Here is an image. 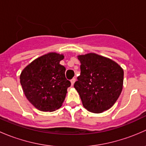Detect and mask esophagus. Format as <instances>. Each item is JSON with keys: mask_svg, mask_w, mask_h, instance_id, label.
Returning <instances> with one entry per match:
<instances>
[{"mask_svg": "<svg viewBox=\"0 0 146 146\" xmlns=\"http://www.w3.org/2000/svg\"><path fill=\"white\" fill-rule=\"evenodd\" d=\"M75 82H76V78H73L71 80H70V82H71V85H72V86H73V85H74Z\"/></svg>", "mask_w": 146, "mask_h": 146, "instance_id": "1", "label": "esophagus"}]
</instances>
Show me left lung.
Here are the masks:
<instances>
[{
    "mask_svg": "<svg viewBox=\"0 0 146 146\" xmlns=\"http://www.w3.org/2000/svg\"><path fill=\"white\" fill-rule=\"evenodd\" d=\"M80 75L74 88L88 111L101 113L111 108L123 88V70L115 61L94 53L79 55Z\"/></svg>",
    "mask_w": 146,
    "mask_h": 146,
    "instance_id": "1",
    "label": "left lung"
}]
</instances>
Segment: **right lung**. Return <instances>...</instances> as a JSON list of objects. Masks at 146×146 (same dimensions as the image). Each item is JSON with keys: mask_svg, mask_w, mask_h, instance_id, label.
<instances>
[{"mask_svg": "<svg viewBox=\"0 0 146 146\" xmlns=\"http://www.w3.org/2000/svg\"><path fill=\"white\" fill-rule=\"evenodd\" d=\"M63 54L48 53L34 60L20 74V84L29 102L37 110L53 111L64 102L70 82L60 64Z\"/></svg>", "mask_w": 146, "mask_h": 146, "instance_id": "1", "label": "right lung"}]
</instances>
